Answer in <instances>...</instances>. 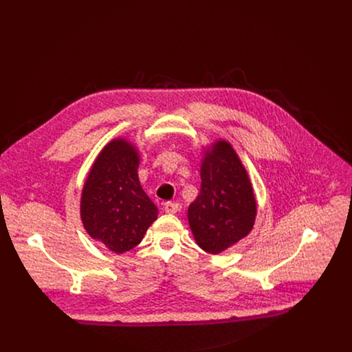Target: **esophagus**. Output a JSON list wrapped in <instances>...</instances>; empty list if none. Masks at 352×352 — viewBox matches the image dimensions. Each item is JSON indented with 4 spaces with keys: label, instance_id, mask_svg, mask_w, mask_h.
<instances>
[{
    "label": "esophagus",
    "instance_id": "34e87169",
    "mask_svg": "<svg viewBox=\"0 0 352 352\" xmlns=\"http://www.w3.org/2000/svg\"><path fill=\"white\" fill-rule=\"evenodd\" d=\"M164 210L166 213H170V214H174L179 210V205L178 204H171V202H167L164 204Z\"/></svg>",
    "mask_w": 352,
    "mask_h": 352
}]
</instances>
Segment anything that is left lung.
<instances>
[{
	"mask_svg": "<svg viewBox=\"0 0 352 352\" xmlns=\"http://www.w3.org/2000/svg\"><path fill=\"white\" fill-rule=\"evenodd\" d=\"M200 192L189 205L188 221L196 243L220 254L252 230L256 200L246 170L226 140L212 146L200 168Z\"/></svg>",
	"mask_w": 352,
	"mask_h": 352,
	"instance_id": "8db88e82",
	"label": "left lung"
}]
</instances>
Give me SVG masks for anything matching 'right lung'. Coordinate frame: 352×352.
Segmentation results:
<instances>
[{"label":"right lung","mask_w":352,"mask_h":352,"mask_svg":"<svg viewBox=\"0 0 352 352\" xmlns=\"http://www.w3.org/2000/svg\"><path fill=\"white\" fill-rule=\"evenodd\" d=\"M136 148L116 139L98 155L83 186V227L116 254L135 248L157 219L156 205L140 186Z\"/></svg>","instance_id":"obj_1"}]
</instances>
